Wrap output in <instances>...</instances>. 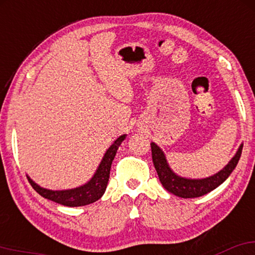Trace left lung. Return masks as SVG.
I'll return each mask as SVG.
<instances>
[{
  "label": "left lung",
  "instance_id": "left-lung-1",
  "mask_svg": "<svg viewBox=\"0 0 255 255\" xmlns=\"http://www.w3.org/2000/svg\"><path fill=\"white\" fill-rule=\"evenodd\" d=\"M151 150L154 168L165 190L180 198H198L213 191L230 177L240 159L243 144L223 170L217 172L213 176L201 178V179H191V178L178 176L168 165L164 151L153 141L151 143Z\"/></svg>",
  "mask_w": 255,
  "mask_h": 255
}]
</instances>
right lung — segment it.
<instances>
[{"mask_svg":"<svg viewBox=\"0 0 255 255\" xmlns=\"http://www.w3.org/2000/svg\"><path fill=\"white\" fill-rule=\"evenodd\" d=\"M127 134H122L110 145L107 152L102 158L97 170L91 177V179L87 183L81 185V186L75 188H69V190H48L39 186L36 184L30 177H28V180L32 188L37 192L39 196H42L45 199L52 200L55 203L64 205L69 207H77L85 206V205L92 204L98 199H101L105 190H107L109 177H110V168L112 160L117 153L118 147L122 144V141L125 139Z\"/></svg>","mask_w":255,"mask_h":255,"instance_id":"right-lung-1","label":"right lung"}]
</instances>
